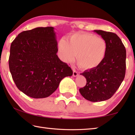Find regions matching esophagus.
Masks as SVG:
<instances>
[{"label": "esophagus", "instance_id": "1", "mask_svg": "<svg viewBox=\"0 0 135 135\" xmlns=\"http://www.w3.org/2000/svg\"><path fill=\"white\" fill-rule=\"evenodd\" d=\"M78 75V73H77L75 70H73V76L75 77V76H77Z\"/></svg>", "mask_w": 135, "mask_h": 135}]
</instances>
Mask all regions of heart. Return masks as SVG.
I'll return each mask as SVG.
<instances>
[{"mask_svg":"<svg viewBox=\"0 0 135 135\" xmlns=\"http://www.w3.org/2000/svg\"><path fill=\"white\" fill-rule=\"evenodd\" d=\"M59 57L63 62L73 63L75 60L82 69L93 70L104 60L107 45L100 37L86 32H76L71 35L68 42L61 39L57 45Z\"/></svg>","mask_w":135,"mask_h":135,"instance_id":"1","label":"heart"}]
</instances>
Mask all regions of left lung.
<instances>
[{"label":"left lung","mask_w":135,"mask_h":135,"mask_svg":"<svg viewBox=\"0 0 135 135\" xmlns=\"http://www.w3.org/2000/svg\"><path fill=\"white\" fill-rule=\"evenodd\" d=\"M107 45L105 58L99 67L81 74L86 84L80 88L81 95L89 101L97 102L108 100L114 95L124 80L126 71V49L117 34L94 30Z\"/></svg>","instance_id":"obj_1"}]
</instances>
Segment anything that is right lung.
Listing matches in <instances>:
<instances>
[{
	"mask_svg": "<svg viewBox=\"0 0 135 135\" xmlns=\"http://www.w3.org/2000/svg\"><path fill=\"white\" fill-rule=\"evenodd\" d=\"M57 51L53 27H38L18 34L11 44L8 64L20 91L32 98H45L57 89L64 77L73 75Z\"/></svg>",
	"mask_w": 135,
	"mask_h": 135,
	"instance_id": "right-lung-1",
	"label": "right lung"
}]
</instances>
